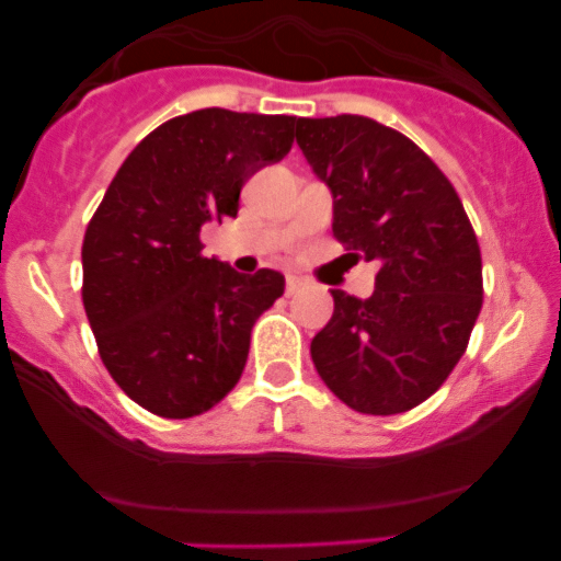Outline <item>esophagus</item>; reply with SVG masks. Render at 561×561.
<instances>
[{
	"label": "esophagus",
	"mask_w": 561,
	"mask_h": 561,
	"mask_svg": "<svg viewBox=\"0 0 561 561\" xmlns=\"http://www.w3.org/2000/svg\"><path fill=\"white\" fill-rule=\"evenodd\" d=\"M285 285H287V296H293V293L301 290V287L307 285V282H304L301 276H296V274H287V282H285Z\"/></svg>",
	"instance_id": "34e87169"
}]
</instances>
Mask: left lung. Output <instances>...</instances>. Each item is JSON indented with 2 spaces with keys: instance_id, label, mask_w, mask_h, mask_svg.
Listing matches in <instances>:
<instances>
[{
  "instance_id": "8db88e82",
  "label": "left lung",
  "mask_w": 561,
  "mask_h": 561,
  "mask_svg": "<svg viewBox=\"0 0 561 561\" xmlns=\"http://www.w3.org/2000/svg\"><path fill=\"white\" fill-rule=\"evenodd\" d=\"M296 140L333 197V236L380 263L369 298L331 290L317 375L364 415L434 393L483 307V263L454 184L407 135L366 116L298 118Z\"/></svg>"
}]
</instances>
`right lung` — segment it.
I'll return each instance as SVG.
<instances>
[{
  "label": "right lung",
  "mask_w": 561,
  "mask_h": 561,
  "mask_svg": "<svg viewBox=\"0 0 561 561\" xmlns=\"http://www.w3.org/2000/svg\"><path fill=\"white\" fill-rule=\"evenodd\" d=\"M296 116L203 107L146 135L83 236V309L105 369L133 401L192 417L233 390L279 271L203 257L201 228L239 214L241 186L290 151Z\"/></svg>",
  "instance_id": "1"
}]
</instances>
